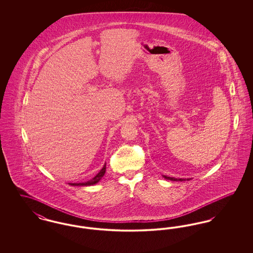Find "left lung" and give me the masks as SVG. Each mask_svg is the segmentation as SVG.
Here are the masks:
<instances>
[{"label":"left lung","instance_id":"1","mask_svg":"<svg viewBox=\"0 0 253 253\" xmlns=\"http://www.w3.org/2000/svg\"><path fill=\"white\" fill-rule=\"evenodd\" d=\"M163 177L165 178V179H168V180L171 181H185V180H190L189 178H187V179H184V178H174V177H169V176H167V175H163Z\"/></svg>","mask_w":253,"mask_h":253}]
</instances>
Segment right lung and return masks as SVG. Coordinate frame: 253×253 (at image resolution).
<instances>
[{
    "mask_svg": "<svg viewBox=\"0 0 253 253\" xmlns=\"http://www.w3.org/2000/svg\"><path fill=\"white\" fill-rule=\"evenodd\" d=\"M105 170H106V163L104 164L103 168L99 170V172H97L96 176H94L92 179L86 181V182H83V183H69V185H71V186H92V185H95L103 177V175L105 173Z\"/></svg>",
    "mask_w": 253,
    "mask_h": 253,
    "instance_id": "add662e5",
    "label": "right lung"
}]
</instances>
